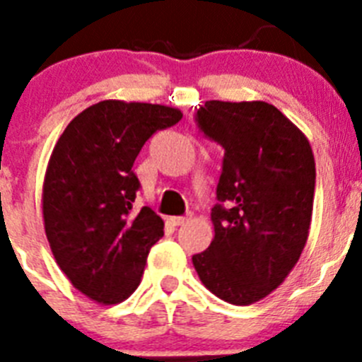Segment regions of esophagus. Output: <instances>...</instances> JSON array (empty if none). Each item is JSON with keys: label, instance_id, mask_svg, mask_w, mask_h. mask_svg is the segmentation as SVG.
<instances>
[{"label": "esophagus", "instance_id": "esophagus-1", "mask_svg": "<svg viewBox=\"0 0 362 362\" xmlns=\"http://www.w3.org/2000/svg\"><path fill=\"white\" fill-rule=\"evenodd\" d=\"M172 223V225L174 226H181V225H185V223H187L188 221V217H181V216H177V217H170V219H168Z\"/></svg>", "mask_w": 362, "mask_h": 362}]
</instances>
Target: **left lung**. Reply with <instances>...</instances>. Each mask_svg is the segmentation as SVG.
Listing matches in <instances>:
<instances>
[{
	"instance_id": "8db88e82",
	"label": "left lung",
	"mask_w": 362,
	"mask_h": 362,
	"mask_svg": "<svg viewBox=\"0 0 362 362\" xmlns=\"http://www.w3.org/2000/svg\"><path fill=\"white\" fill-rule=\"evenodd\" d=\"M197 123L225 148L212 243L192 257L201 283L246 306L281 286L308 241L315 159L308 137L264 101H206Z\"/></svg>"
}]
</instances>
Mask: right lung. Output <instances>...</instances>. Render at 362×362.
Returning <instances> with one entry per match:
<instances>
[{
	"label": "right lung",
	"instance_id": "1",
	"mask_svg": "<svg viewBox=\"0 0 362 362\" xmlns=\"http://www.w3.org/2000/svg\"><path fill=\"white\" fill-rule=\"evenodd\" d=\"M183 117L166 105L105 99L74 117L50 153L43 179V225L57 267L98 305L129 299L165 223L134 212L132 166L153 132Z\"/></svg>",
	"mask_w": 362,
	"mask_h": 362
}]
</instances>
